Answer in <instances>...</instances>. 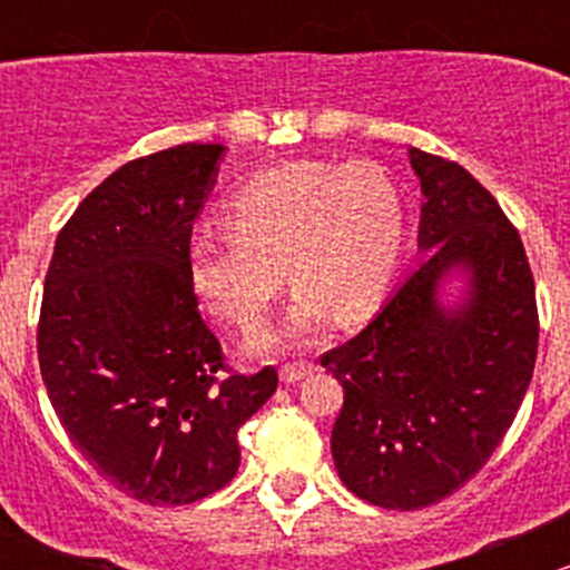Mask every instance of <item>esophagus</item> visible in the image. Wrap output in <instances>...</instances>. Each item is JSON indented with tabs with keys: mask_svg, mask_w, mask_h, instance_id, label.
<instances>
[{
	"mask_svg": "<svg viewBox=\"0 0 570 570\" xmlns=\"http://www.w3.org/2000/svg\"><path fill=\"white\" fill-rule=\"evenodd\" d=\"M314 370H317V366H314L312 361H289V364L281 366V381L297 383V381H303L306 375H312Z\"/></svg>",
	"mask_w": 570,
	"mask_h": 570,
	"instance_id": "esophagus-1",
	"label": "esophagus"
}]
</instances>
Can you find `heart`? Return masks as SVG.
I'll return each instance as SVG.
<instances>
[{
  "label": "heart",
  "instance_id": "heart-1",
  "mask_svg": "<svg viewBox=\"0 0 570 570\" xmlns=\"http://www.w3.org/2000/svg\"><path fill=\"white\" fill-rule=\"evenodd\" d=\"M223 226L228 237L198 234L189 243L195 295L220 320L253 327L286 273L297 292L284 333L297 338L331 312L358 320L377 306L405 248L407 204L383 165L303 159L234 189ZM269 338L258 333L253 342Z\"/></svg>",
  "mask_w": 570,
  "mask_h": 570
}]
</instances>
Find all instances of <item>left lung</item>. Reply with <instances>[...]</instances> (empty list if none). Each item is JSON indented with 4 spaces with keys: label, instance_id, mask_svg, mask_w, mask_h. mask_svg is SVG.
<instances>
[{
    "label": "left lung",
    "instance_id": "left-lung-1",
    "mask_svg": "<svg viewBox=\"0 0 570 570\" xmlns=\"http://www.w3.org/2000/svg\"><path fill=\"white\" fill-rule=\"evenodd\" d=\"M428 250L358 336L320 355L344 402L331 452L355 497L422 510L465 485L502 444L530 389L538 303L519 232L469 170L411 148ZM455 266L472 275L455 313L434 303Z\"/></svg>",
    "mask_w": 570,
    "mask_h": 570
}]
</instances>
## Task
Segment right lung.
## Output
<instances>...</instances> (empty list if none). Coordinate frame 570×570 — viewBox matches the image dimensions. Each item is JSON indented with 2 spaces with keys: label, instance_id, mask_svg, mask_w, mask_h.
<instances>
[{
  "label": "right lung",
  "instance_id": "right-lung-1",
  "mask_svg": "<svg viewBox=\"0 0 570 570\" xmlns=\"http://www.w3.org/2000/svg\"><path fill=\"white\" fill-rule=\"evenodd\" d=\"M217 142L131 159L77 206L55 243L38 361L85 461L126 497L189 504L239 469L237 430L278 389L275 366L232 372L198 312L187 248Z\"/></svg>",
  "mask_w": 570,
  "mask_h": 570
}]
</instances>
